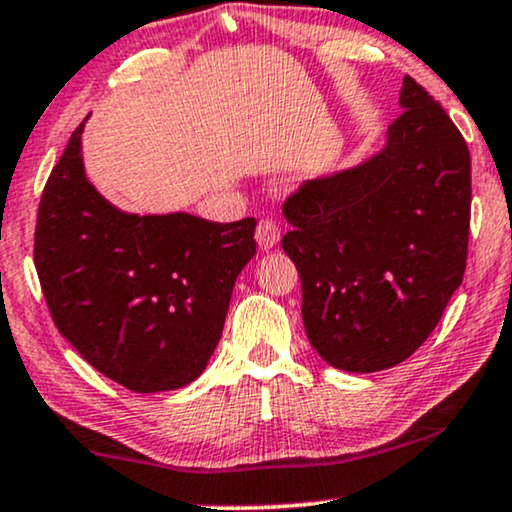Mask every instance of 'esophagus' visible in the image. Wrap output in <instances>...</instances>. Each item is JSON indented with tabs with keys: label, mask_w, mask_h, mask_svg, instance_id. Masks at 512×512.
Masks as SVG:
<instances>
[{
	"label": "esophagus",
	"mask_w": 512,
	"mask_h": 512,
	"mask_svg": "<svg viewBox=\"0 0 512 512\" xmlns=\"http://www.w3.org/2000/svg\"><path fill=\"white\" fill-rule=\"evenodd\" d=\"M279 242V228L272 219H263L256 226V244L261 251H270Z\"/></svg>",
	"instance_id": "34e87169"
}]
</instances>
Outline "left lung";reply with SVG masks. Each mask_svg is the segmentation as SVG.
<instances>
[{"label": "left lung", "mask_w": 512, "mask_h": 512, "mask_svg": "<svg viewBox=\"0 0 512 512\" xmlns=\"http://www.w3.org/2000/svg\"><path fill=\"white\" fill-rule=\"evenodd\" d=\"M382 149L286 200L282 247L303 324L328 366L377 373L408 359L466 268L471 156L443 107L405 76Z\"/></svg>", "instance_id": "1"}]
</instances>
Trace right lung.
Here are the masks:
<instances>
[{
    "label": "right lung",
    "mask_w": 512,
    "mask_h": 512,
    "mask_svg": "<svg viewBox=\"0 0 512 512\" xmlns=\"http://www.w3.org/2000/svg\"><path fill=\"white\" fill-rule=\"evenodd\" d=\"M86 121L41 195V289L62 338L104 377L135 394L181 389L219 345L235 279L256 254V221L111 205L86 177Z\"/></svg>",
    "instance_id": "right-lung-1"
}]
</instances>
